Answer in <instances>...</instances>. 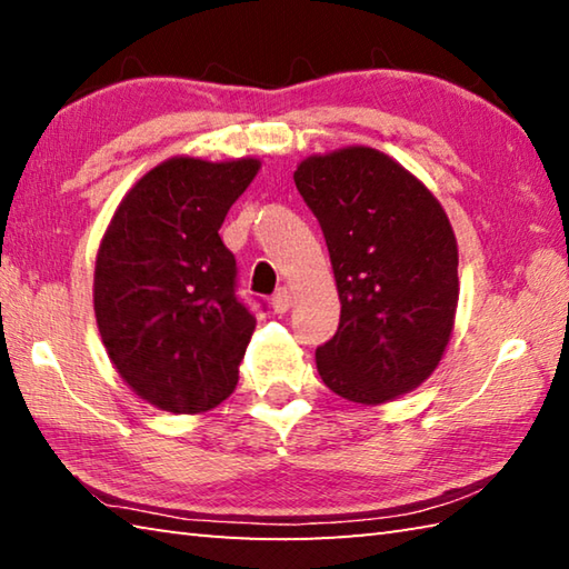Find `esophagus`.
I'll return each instance as SVG.
<instances>
[{"label":"esophagus","mask_w":569,"mask_h":569,"mask_svg":"<svg viewBox=\"0 0 569 569\" xmlns=\"http://www.w3.org/2000/svg\"><path fill=\"white\" fill-rule=\"evenodd\" d=\"M271 306H273V311L276 313H286L288 308L293 306V293H291V288H278V291L273 293V298H271Z\"/></svg>","instance_id":"esophagus-1"}]
</instances>
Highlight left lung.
<instances>
[{
  "label": "left lung",
  "instance_id": "8db88e82",
  "mask_svg": "<svg viewBox=\"0 0 569 569\" xmlns=\"http://www.w3.org/2000/svg\"><path fill=\"white\" fill-rule=\"evenodd\" d=\"M296 188L319 218L341 301L339 331L316 349L326 387L377 407L427 381L459 303V250L445 208L387 152L308 156Z\"/></svg>",
  "mask_w": 569,
  "mask_h": 569
}]
</instances>
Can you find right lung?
Instances as JSON below:
<instances>
[{"label":"right lung","mask_w":569,"mask_h":569,"mask_svg":"<svg viewBox=\"0 0 569 569\" xmlns=\"http://www.w3.org/2000/svg\"><path fill=\"white\" fill-rule=\"evenodd\" d=\"M258 170V158L162 160L124 192L100 240V339L156 409L203 413L236 391L256 319L236 298V258L218 230Z\"/></svg>","instance_id":"1"}]
</instances>
